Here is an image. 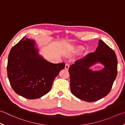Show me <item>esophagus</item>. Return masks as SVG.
I'll return each mask as SVG.
<instances>
[{"instance_id": "1", "label": "esophagus", "mask_w": 125, "mask_h": 125, "mask_svg": "<svg viewBox=\"0 0 125 125\" xmlns=\"http://www.w3.org/2000/svg\"><path fill=\"white\" fill-rule=\"evenodd\" d=\"M69 68V64H66L65 65V69L66 70H68Z\"/></svg>"}]
</instances>
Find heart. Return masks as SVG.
<instances>
[{
    "label": "heart",
    "mask_w": 125,
    "mask_h": 125,
    "mask_svg": "<svg viewBox=\"0 0 125 125\" xmlns=\"http://www.w3.org/2000/svg\"><path fill=\"white\" fill-rule=\"evenodd\" d=\"M83 49V47L77 46V47H75V51L76 52H80L81 51H82Z\"/></svg>",
    "instance_id": "heart-1"
}]
</instances>
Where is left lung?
<instances>
[{
	"instance_id": "obj_1",
	"label": "left lung",
	"mask_w": 125,
	"mask_h": 125,
	"mask_svg": "<svg viewBox=\"0 0 125 125\" xmlns=\"http://www.w3.org/2000/svg\"><path fill=\"white\" fill-rule=\"evenodd\" d=\"M101 62L104 68L93 71L89 67ZM70 90L79 99L92 102L110 92L117 73V60L115 52L103 41L99 40L95 52L75 61L69 68Z\"/></svg>"
}]
</instances>
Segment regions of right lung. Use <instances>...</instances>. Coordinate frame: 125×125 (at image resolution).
<instances>
[{"mask_svg": "<svg viewBox=\"0 0 125 125\" xmlns=\"http://www.w3.org/2000/svg\"><path fill=\"white\" fill-rule=\"evenodd\" d=\"M33 40L23 38L11 49L7 73L13 91L27 99H37L47 94L65 63L54 64L38 54Z\"/></svg>", "mask_w": 125, "mask_h": 125, "instance_id": "add662e5", "label": "right lung"}]
</instances>
